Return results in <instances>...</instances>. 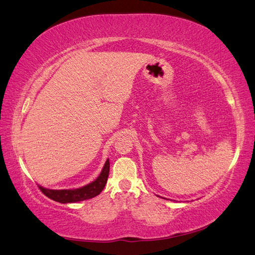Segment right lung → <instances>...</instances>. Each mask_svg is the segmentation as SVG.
<instances>
[{"mask_svg": "<svg viewBox=\"0 0 255 255\" xmlns=\"http://www.w3.org/2000/svg\"><path fill=\"white\" fill-rule=\"evenodd\" d=\"M109 174H110V161L108 159L98 178L82 188L74 189V190H51V189H45L41 186H38V187L40 189V191L44 195H46L47 198L56 201V202L75 203V202H79V201L94 198L102 192V190L106 185V181H108Z\"/></svg>", "mask_w": 255, "mask_h": 255, "instance_id": "add662e5", "label": "right lung"}]
</instances>
